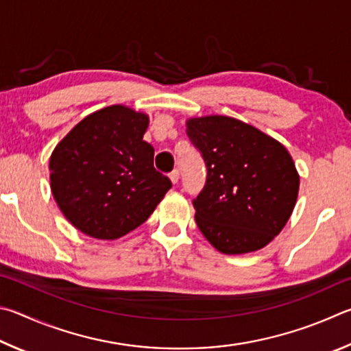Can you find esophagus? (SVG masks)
Returning <instances> with one entry per match:
<instances>
[{"label":"esophagus","mask_w":351,"mask_h":351,"mask_svg":"<svg viewBox=\"0 0 351 351\" xmlns=\"http://www.w3.org/2000/svg\"><path fill=\"white\" fill-rule=\"evenodd\" d=\"M179 177H180V174H179V171H172L171 174H169V180L172 182V185H177V182H179Z\"/></svg>","instance_id":"obj_1"}]
</instances>
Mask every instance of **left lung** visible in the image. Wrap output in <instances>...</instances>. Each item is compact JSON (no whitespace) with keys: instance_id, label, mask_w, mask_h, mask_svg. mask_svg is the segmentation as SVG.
Listing matches in <instances>:
<instances>
[{"instance_id":"8db88e82","label":"left lung","mask_w":351,"mask_h":351,"mask_svg":"<svg viewBox=\"0 0 351 351\" xmlns=\"http://www.w3.org/2000/svg\"><path fill=\"white\" fill-rule=\"evenodd\" d=\"M186 134L206 165L194 199L195 223L223 254L261 250L284 230L300 177L287 147L261 129L226 115L193 117Z\"/></svg>"}]
</instances>
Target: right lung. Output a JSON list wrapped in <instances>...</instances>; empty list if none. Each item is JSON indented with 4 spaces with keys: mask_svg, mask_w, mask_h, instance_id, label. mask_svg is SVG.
<instances>
[{
    "mask_svg": "<svg viewBox=\"0 0 351 351\" xmlns=\"http://www.w3.org/2000/svg\"><path fill=\"white\" fill-rule=\"evenodd\" d=\"M147 126V114L112 104L84 117L52 151V195L86 236L123 237L146 222L172 186L154 169Z\"/></svg>",
    "mask_w": 351,
    "mask_h": 351,
    "instance_id": "1",
    "label": "right lung"
}]
</instances>
